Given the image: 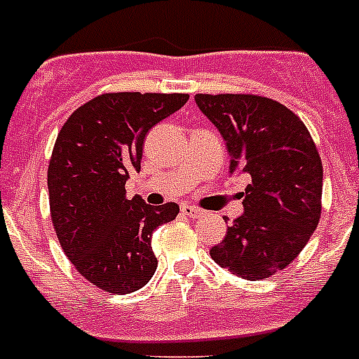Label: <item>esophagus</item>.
Segmentation results:
<instances>
[{
    "label": "esophagus",
    "mask_w": 359,
    "mask_h": 359,
    "mask_svg": "<svg viewBox=\"0 0 359 359\" xmlns=\"http://www.w3.org/2000/svg\"><path fill=\"white\" fill-rule=\"evenodd\" d=\"M180 212L184 215H188V217H194V219H197V217H201L203 215V210L197 208V206H191V205H184L182 208H180Z\"/></svg>",
    "instance_id": "esophagus-1"
}]
</instances>
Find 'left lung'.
Returning <instances> with one entry per match:
<instances>
[{"mask_svg": "<svg viewBox=\"0 0 359 359\" xmlns=\"http://www.w3.org/2000/svg\"><path fill=\"white\" fill-rule=\"evenodd\" d=\"M195 103L217 127L230 171L250 175L245 214L210 249L215 264L247 280L285 269L321 219L323 162L310 130L287 107L252 94H197Z\"/></svg>", "mask_w": 359, "mask_h": 359, "instance_id": "left-lung-1", "label": "left lung"}]
</instances>
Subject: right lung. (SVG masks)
<instances>
[{
    "instance_id": "obj_1",
    "label": "right lung",
    "mask_w": 359,
    "mask_h": 359,
    "mask_svg": "<svg viewBox=\"0 0 359 359\" xmlns=\"http://www.w3.org/2000/svg\"><path fill=\"white\" fill-rule=\"evenodd\" d=\"M188 99L109 92L74 110L58 130L48 168L51 221L64 255L99 290L133 293L156 271L151 238L179 205L129 201L125 182L140 171L145 134Z\"/></svg>"
}]
</instances>
